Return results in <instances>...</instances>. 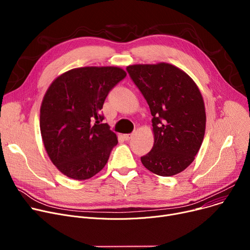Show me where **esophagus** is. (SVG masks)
<instances>
[{"instance_id":"1","label":"esophagus","mask_w":250,"mask_h":250,"mask_svg":"<svg viewBox=\"0 0 250 250\" xmlns=\"http://www.w3.org/2000/svg\"><path fill=\"white\" fill-rule=\"evenodd\" d=\"M132 136H133V133H131V134H124V135H123L124 139H125V140H127V141H128V140H130V139L132 138Z\"/></svg>"}]
</instances>
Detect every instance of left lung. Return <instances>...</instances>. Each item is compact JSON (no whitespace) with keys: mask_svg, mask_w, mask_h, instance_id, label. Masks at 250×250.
I'll return each mask as SVG.
<instances>
[{"mask_svg":"<svg viewBox=\"0 0 250 250\" xmlns=\"http://www.w3.org/2000/svg\"><path fill=\"white\" fill-rule=\"evenodd\" d=\"M130 78L147 101L154 143L142 165L171 177L193 163L206 130V112L198 85L188 73L167 62L128 65Z\"/></svg>","mask_w":250,"mask_h":250,"instance_id":"left-lung-1","label":"left lung"}]
</instances>
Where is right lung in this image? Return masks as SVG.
Returning <instances> with one entry per match:
<instances>
[{
	"instance_id": "add662e5",
	"label": "right lung",
	"mask_w": 250,
	"mask_h": 250,
	"mask_svg": "<svg viewBox=\"0 0 250 250\" xmlns=\"http://www.w3.org/2000/svg\"><path fill=\"white\" fill-rule=\"evenodd\" d=\"M118 66H84L58 76L40 107L44 147L56 168L83 181L104 168L118 143L101 110L109 92L126 77Z\"/></svg>"
}]
</instances>
